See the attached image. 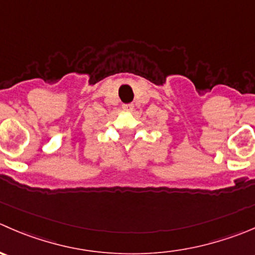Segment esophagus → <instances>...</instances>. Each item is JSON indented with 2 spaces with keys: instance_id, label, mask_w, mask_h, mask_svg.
<instances>
[{
  "instance_id": "obj_1",
  "label": "esophagus",
  "mask_w": 255,
  "mask_h": 255,
  "mask_svg": "<svg viewBox=\"0 0 255 255\" xmlns=\"http://www.w3.org/2000/svg\"><path fill=\"white\" fill-rule=\"evenodd\" d=\"M133 107H134V106H133L132 103H127V105L122 106L123 111H127V112H130V111H133Z\"/></svg>"
}]
</instances>
